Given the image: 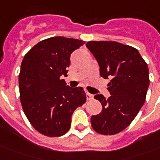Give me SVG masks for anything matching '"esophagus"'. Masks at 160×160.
Wrapping results in <instances>:
<instances>
[{
    "label": "esophagus",
    "mask_w": 160,
    "mask_h": 160,
    "mask_svg": "<svg viewBox=\"0 0 160 160\" xmlns=\"http://www.w3.org/2000/svg\"><path fill=\"white\" fill-rule=\"evenodd\" d=\"M93 97H94V96H93V95H91V94H90V93L86 92V99H87L88 100H92Z\"/></svg>",
    "instance_id": "1"
}]
</instances>
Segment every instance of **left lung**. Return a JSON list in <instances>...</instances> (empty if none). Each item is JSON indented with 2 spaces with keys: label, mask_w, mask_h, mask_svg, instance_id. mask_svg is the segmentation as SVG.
<instances>
[{
  "label": "left lung",
  "mask_w": 160,
  "mask_h": 160,
  "mask_svg": "<svg viewBox=\"0 0 160 160\" xmlns=\"http://www.w3.org/2000/svg\"><path fill=\"white\" fill-rule=\"evenodd\" d=\"M87 47L97 60L100 75L109 80V99L95 95L102 111L92 115V128L111 135L124 130L144 105L149 85V68L138 50L115 41H89Z\"/></svg>",
  "instance_id": "1"
}]
</instances>
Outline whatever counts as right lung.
I'll list each match as a JSON object with an SVG mask.
<instances>
[{"mask_svg": "<svg viewBox=\"0 0 160 160\" xmlns=\"http://www.w3.org/2000/svg\"><path fill=\"white\" fill-rule=\"evenodd\" d=\"M85 44L56 36L40 41L24 56L19 75L21 103L27 119L41 134L61 136L70 128L73 112L86 101L82 87L66 85L70 55Z\"/></svg>", "mask_w": 160, "mask_h": 160, "instance_id": "obj_1", "label": "right lung"}]
</instances>
